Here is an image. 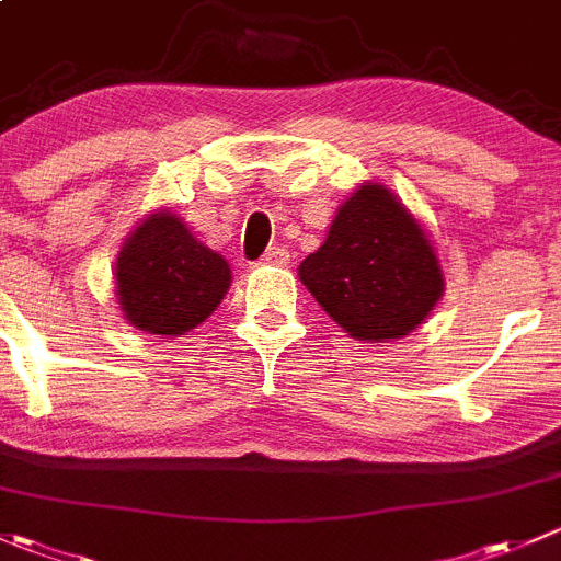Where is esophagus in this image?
Instances as JSON below:
<instances>
[{
  "mask_svg": "<svg viewBox=\"0 0 561 561\" xmlns=\"http://www.w3.org/2000/svg\"><path fill=\"white\" fill-rule=\"evenodd\" d=\"M287 260H290V252L282 247H271L268 252L263 254V265H287Z\"/></svg>",
  "mask_w": 561,
  "mask_h": 561,
  "instance_id": "34e87169",
  "label": "esophagus"
}]
</instances>
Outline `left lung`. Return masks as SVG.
Segmentation results:
<instances>
[{"label": "left lung", "instance_id": "left-lung-1", "mask_svg": "<svg viewBox=\"0 0 561 561\" xmlns=\"http://www.w3.org/2000/svg\"><path fill=\"white\" fill-rule=\"evenodd\" d=\"M323 312L362 342H394L431 318L444 271L425 225L383 183H362L336 208L325 241L298 265Z\"/></svg>", "mask_w": 561, "mask_h": 561}]
</instances>
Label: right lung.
Returning a JSON list of instances; mask_svg holds the SVG:
<instances>
[{"label":"right lung","mask_w":561,"mask_h":561,"mask_svg":"<svg viewBox=\"0 0 561 561\" xmlns=\"http://www.w3.org/2000/svg\"><path fill=\"white\" fill-rule=\"evenodd\" d=\"M232 282L230 263L205 247L170 208L145 216L114 263V296L134 329L181 336L216 312Z\"/></svg>","instance_id":"1"}]
</instances>
